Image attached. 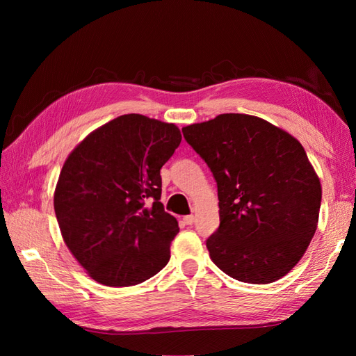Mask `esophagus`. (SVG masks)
<instances>
[{"instance_id":"1","label":"esophagus","mask_w":356,"mask_h":356,"mask_svg":"<svg viewBox=\"0 0 356 356\" xmlns=\"http://www.w3.org/2000/svg\"><path fill=\"white\" fill-rule=\"evenodd\" d=\"M194 220H195V217L191 214V216H185L184 217V222L186 223V225H193L194 223Z\"/></svg>"}]
</instances>
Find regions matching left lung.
Masks as SVG:
<instances>
[{
	"instance_id": "obj_1",
	"label": "left lung",
	"mask_w": 356,
	"mask_h": 356,
	"mask_svg": "<svg viewBox=\"0 0 356 356\" xmlns=\"http://www.w3.org/2000/svg\"><path fill=\"white\" fill-rule=\"evenodd\" d=\"M217 182L220 226L211 260L238 282L268 284L305 255L316 231L321 184L303 145L268 120L225 113L182 128Z\"/></svg>"
}]
</instances>
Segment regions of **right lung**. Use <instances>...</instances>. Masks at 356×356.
I'll list each match as a JSON object with an SVG mask.
<instances>
[{"label":"right lung","instance_id":"obj_1","mask_svg":"<svg viewBox=\"0 0 356 356\" xmlns=\"http://www.w3.org/2000/svg\"><path fill=\"white\" fill-rule=\"evenodd\" d=\"M180 140L174 124L131 113L65 159L53 207L67 248L95 282L134 286L166 266L179 223L159 202L161 168Z\"/></svg>","mask_w":356,"mask_h":356}]
</instances>
